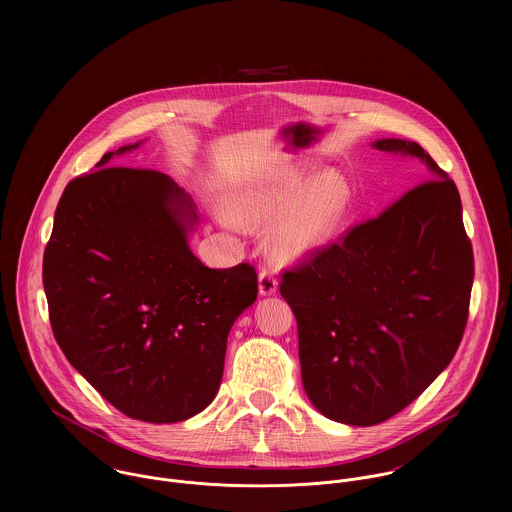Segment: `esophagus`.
Instances as JSON below:
<instances>
[{
    "instance_id": "esophagus-1",
    "label": "esophagus",
    "mask_w": 512,
    "mask_h": 512,
    "mask_svg": "<svg viewBox=\"0 0 512 512\" xmlns=\"http://www.w3.org/2000/svg\"><path fill=\"white\" fill-rule=\"evenodd\" d=\"M258 292L260 295H274L278 292V280L272 272L268 270H262L260 276H258Z\"/></svg>"
}]
</instances>
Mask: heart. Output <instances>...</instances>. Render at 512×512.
Instances as JSON below:
<instances>
[{
	"mask_svg": "<svg viewBox=\"0 0 512 512\" xmlns=\"http://www.w3.org/2000/svg\"><path fill=\"white\" fill-rule=\"evenodd\" d=\"M349 207V187L337 173L311 175L305 163H288L238 187L226 224L266 232V250L278 264H299L333 236Z\"/></svg>",
	"mask_w": 512,
	"mask_h": 512,
	"instance_id": "heart-1",
	"label": "heart"
}]
</instances>
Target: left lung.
Returning a JSON list of instances; mask_svg holds the SVG:
<instances>
[{
	"label": "left lung",
	"instance_id": "1",
	"mask_svg": "<svg viewBox=\"0 0 512 512\" xmlns=\"http://www.w3.org/2000/svg\"><path fill=\"white\" fill-rule=\"evenodd\" d=\"M370 147L422 161L430 181L280 286L297 321L305 394L347 426L392 418L438 378L461 343L473 286L455 183L416 142Z\"/></svg>",
	"mask_w": 512,
	"mask_h": 512
}]
</instances>
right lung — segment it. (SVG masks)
<instances>
[{
  "instance_id": "1",
  "label": "right lung",
  "mask_w": 512,
  "mask_h": 512,
  "mask_svg": "<svg viewBox=\"0 0 512 512\" xmlns=\"http://www.w3.org/2000/svg\"><path fill=\"white\" fill-rule=\"evenodd\" d=\"M144 142L67 185L43 286L69 363L126 416L175 424L215 400L230 327L258 280L248 264L215 270L193 254L197 205L171 177L108 167Z\"/></svg>"
}]
</instances>
